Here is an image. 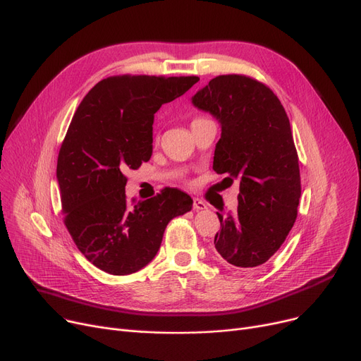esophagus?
<instances>
[{
	"mask_svg": "<svg viewBox=\"0 0 361 361\" xmlns=\"http://www.w3.org/2000/svg\"><path fill=\"white\" fill-rule=\"evenodd\" d=\"M193 209L195 211H203V209H206V203L200 199H193Z\"/></svg>",
	"mask_w": 361,
	"mask_h": 361,
	"instance_id": "34e87169",
	"label": "esophagus"
}]
</instances>
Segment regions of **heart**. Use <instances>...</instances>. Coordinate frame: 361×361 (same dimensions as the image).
I'll list each match as a JSON object with an SVG mask.
<instances>
[{"label": "heart", "mask_w": 361, "mask_h": 361, "mask_svg": "<svg viewBox=\"0 0 361 361\" xmlns=\"http://www.w3.org/2000/svg\"><path fill=\"white\" fill-rule=\"evenodd\" d=\"M196 120H199V118H196Z\"/></svg>", "instance_id": "obj_1"}]
</instances>
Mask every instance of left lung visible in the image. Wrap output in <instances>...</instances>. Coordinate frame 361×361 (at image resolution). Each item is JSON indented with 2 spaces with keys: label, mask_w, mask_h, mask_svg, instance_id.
Wrapping results in <instances>:
<instances>
[{
  "label": "left lung",
  "mask_w": 361,
  "mask_h": 361,
  "mask_svg": "<svg viewBox=\"0 0 361 361\" xmlns=\"http://www.w3.org/2000/svg\"><path fill=\"white\" fill-rule=\"evenodd\" d=\"M192 104L221 124L214 169L240 183L237 212H216L215 249L235 268H257L286 241L301 196L287 112L268 86L240 74L218 75Z\"/></svg>",
  "instance_id": "1"
}]
</instances>
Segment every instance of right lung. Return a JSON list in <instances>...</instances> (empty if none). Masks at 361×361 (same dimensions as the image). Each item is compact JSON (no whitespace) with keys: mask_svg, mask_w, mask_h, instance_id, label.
<instances>
[{"mask_svg":"<svg viewBox=\"0 0 361 361\" xmlns=\"http://www.w3.org/2000/svg\"><path fill=\"white\" fill-rule=\"evenodd\" d=\"M196 75H116L94 85L75 111L56 162L64 222L78 249L111 275L137 272L154 259L168 222L193 200L164 188L126 199V171L152 157L155 112L184 94Z\"/></svg>","mask_w":361,"mask_h":361,"instance_id":"obj_1","label":"right lung"}]
</instances>
